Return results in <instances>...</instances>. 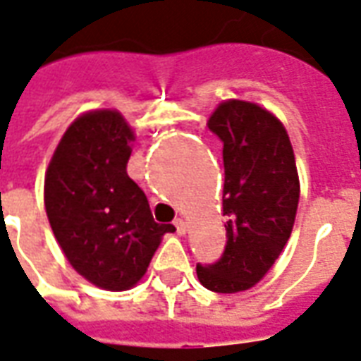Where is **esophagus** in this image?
<instances>
[{
  "mask_svg": "<svg viewBox=\"0 0 361 361\" xmlns=\"http://www.w3.org/2000/svg\"><path fill=\"white\" fill-rule=\"evenodd\" d=\"M175 227H177L178 235H186V231H188V225H186V221H184L183 217H178V219L175 221Z\"/></svg>",
  "mask_w": 361,
  "mask_h": 361,
  "instance_id": "obj_1",
  "label": "esophagus"
}]
</instances>
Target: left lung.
I'll use <instances>...</instances> for the list:
<instances>
[{"mask_svg":"<svg viewBox=\"0 0 361 361\" xmlns=\"http://www.w3.org/2000/svg\"><path fill=\"white\" fill-rule=\"evenodd\" d=\"M223 142L227 246L217 264L198 265L207 290L244 292L267 275L290 238L300 178L285 125L262 105L225 99L207 119Z\"/></svg>","mask_w":361,"mask_h":361,"instance_id":"obj_1","label":"left lung"}]
</instances>
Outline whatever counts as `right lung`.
Instances as JSON below:
<instances>
[{
	"mask_svg": "<svg viewBox=\"0 0 361 361\" xmlns=\"http://www.w3.org/2000/svg\"><path fill=\"white\" fill-rule=\"evenodd\" d=\"M136 140L117 109L78 115L57 144L44 178V206L71 267L104 290L140 283L173 225L155 223L148 198L126 173Z\"/></svg>",
	"mask_w": 361,
	"mask_h": 361,
	"instance_id": "right-lung-1",
	"label": "right lung"
}]
</instances>
